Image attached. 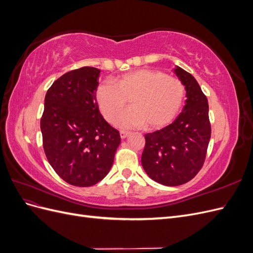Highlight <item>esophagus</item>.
Returning <instances> with one entry per match:
<instances>
[{
    "label": "esophagus",
    "instance_id": "1",
    "mask_svg": "<svg viewBox=\"0 0 253 253\" xmlns=\"http://www.w3.org/2000/svg\"><path fill=\"white\" fill-rule=\"evenodd\" d=\"M129 135V133L128 132H126V131H121L120 132V137L122 139H125V138H126V137Z\"/></svg>",
    "mask_w": 253,
    "mask_h": 253
}]
</instances>
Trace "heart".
I'll list each match as a JSON object with an SVG mask.
<instances>
[{"instance_id": "heart-1", "label": "heart", "mask_w": 253, "mask_h": 253, "mask_svg": "<svg viewBox=\"0 0 253 253\" xmlns=\"http://www.w3.org/2000/svg\"><path fill=\"white\" fill-rule=\"evenodd\" d=\"M186 87L175 77L151 68H140L103 82L96 98L103 117L111 124L118 119L128 99L129 108L117 121L122 128L158 129L168 126L180 112Z\"/></svg>"}]
</instances>
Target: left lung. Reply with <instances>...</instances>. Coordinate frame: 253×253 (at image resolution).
Here are the masks:
<instances>
[{"mask_svg": "<svg viewBox=\"0 0 253 253\" xmlns=\"http://www.w3.org/2000/svg\"><path fill=\"white\" fill-rule=\"evenodd\" d=\"M186 87V104L171 125L145 134L141 165L149 177L175 187L195 177L204 165L211 137L207 97L192 75L176 66Z\"/></svg>", "mask_w": 253, "mask_h": 253, "instance_id": "1", "label": "left lung"}]
</instances>
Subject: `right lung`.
Wrapping results in <instances>:
<instances>
[{"label":"right lung","mask_w":253,"mask_h":253,"mask_svg":"<svg viewBox=\"0 0 253 253\" xmlns=\"http://www.w3.org/2000/svg\"><path fill=\"white\" fill-rule=\"evenodd\" d=\"M100 70L84 66L61 76L44 100L41 132L52 169L70 185L90 187L111 170L120 135L99 112Z\"/></svg>","instance_id":"add662e5"}]
</instances>
